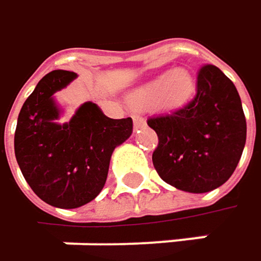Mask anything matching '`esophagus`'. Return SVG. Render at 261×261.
<instances>
[{
  "label": "esophagus",
  "instance_id": "esophagus-1",
  "mask_svg": "<svg viewBox=\"0 0 261 261\" xmlns=\"http://www.w3.org/2000/svg\"><path fill=\"white\" fill-rule=\"evenodd\" d=\"M133 121H134V127H136V128H142V127L145 125V119H143L142 115L137 113V112H133Z\"/></svg>",
  "mask_w": 261,
  "mask_h": 261
}]
</instances>
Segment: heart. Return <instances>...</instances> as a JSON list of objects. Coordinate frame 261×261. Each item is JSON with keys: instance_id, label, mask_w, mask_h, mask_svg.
<instances>
[{"instance_id": "obj_1", "label": "heart", "mask_w": 261, "mask_h": 261, "mask_svg": "<svg viewBox=\"0 0 261 261\" xmlns=\"http://www.w3.org/2000/svg\"><path fill=\"white\" fill-rule=\"evenodd\" d=\"M194 86L196 83L191 73L185 68H176L139 88L133 98L143 106H154L156 103L166 107L180 106L191 97Z\"/></svg>"}]
</instances>
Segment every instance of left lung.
Here are the masks:
<instances>
[{"label":"left lung","mask_w":261,"mask_h":261,"mask_svg":"<svg viewBox=\"0 0 261 261\" xmlns=\"http://www.w3.org/2000/svg\"><path fill=\"white\" fill-rule=\"evenodd\" d=\"M158 136L152 163L160 178L188 193H207L230 178L247 140L239 92L224 73L204 64L191 101L167 115L151 116Z\"/></svg>","instance_id":"left-lung-1"}]
</instances>
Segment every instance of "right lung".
<instances>
[{
  "label": "right lung",
  "instance_id": "add662e5",
  "mask_svg": "<svg viewBox=\"0 0 261 261\" xmlns=\"http://www.w3.org/2000/svg\"><path fill=\"white\" fill-rule=\"evenodd\" d=\"M77 74L54 70L37 83L20 109L14 154L31 190L47 204L79 207L103 190L113 149L133 131V119H112L94 103H85L67 124L52 95Z\"/></svg>",
  "mask_w": 261,
  "mask_h": 261
}]
</instances>
